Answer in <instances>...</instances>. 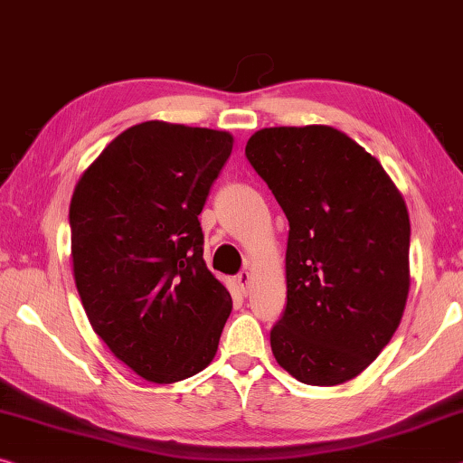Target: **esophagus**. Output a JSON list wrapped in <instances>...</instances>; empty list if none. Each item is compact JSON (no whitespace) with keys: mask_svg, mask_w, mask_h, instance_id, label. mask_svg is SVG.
I'll list each match as a JSON object with an SVG mask.
<instances>
[{"mask_svg":"<svg viewBox=\"0 0 463 463\" xmlns=\"http://www.w3.org/2000/svg\"><path fill=\"white\" fill-rule=\"evenodd\" d=\"M237 282H239V288L243 290L245 295H247V290H249V284H251V274H249L247 269H243V271H241V274L237 276Z\"/></svg>","mask_w":463,"mask_h":463,"instance_id":"esophagus-1","label":"esophagus"}]
</instances>
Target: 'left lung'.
<instances>
[{
  "instance_id": "obj_1",
  "label": "left lung",
  "mask_w": 463,
  "mask_h": 463,
  "mask_svg": "<svg viewBox=\"0 0 463 463\" xmlns=\"http://www.w3.org/2000/svg\"><path fill=\"white\" fill-rule=\"evenodd\" d=\"M245 154L290 224L271 352L300 383H346L390 344L406 309L403 195L375 156L329 126L263 128Z\"/></svg>"
}]
</instances>
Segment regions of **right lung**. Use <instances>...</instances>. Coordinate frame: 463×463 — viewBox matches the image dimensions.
<instances>
[{
  "label": "right lung",
  "instance_id": "obj_1",
  "mask_svg": "<svg viewBox=\"0 0 463 463\" xmlns=\"http://www.w3.org/2000/svg\"><path fill=\"white\" fill-rule=\"evenodd\" d=\"M232 144L229 131L144 121L107 144L73 189V280L88 321L152 383L203 371L232 311L197 220Z\"/></svg>",
  "mask_w": 463,
  "mask_h": 463
}]
</instances>
